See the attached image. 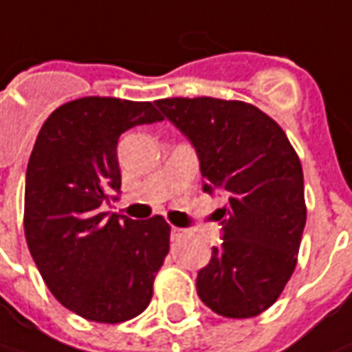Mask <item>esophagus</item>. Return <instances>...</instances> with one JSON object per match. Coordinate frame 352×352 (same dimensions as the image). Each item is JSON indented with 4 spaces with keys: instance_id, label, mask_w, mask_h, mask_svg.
Here are the masks:
<instances>
[{
    "instance_id": "34e87169",
    "label": "esophagus",
    "mask_w": 352,
    "mask_h": 352,
    "mask_svg": "<svg viewBox=\"0 0 352 352\" xmlns=\"http://www.w3.org/2000/svg\"><path fill=\"white\" fill-rule=\"evenodd\" d=\"M186 235V229H180V227H172L170 229V239L172 241H178V239H182Z\"/></svg>"
}]
</instances>
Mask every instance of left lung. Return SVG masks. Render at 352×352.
Masks as SVG:
<instances>
[{"label": "left lung", "instance_id": "8db88e82", "mask_svg": "<svg viewBox=\"0 0 352 352\" xmlns=\"http://www.w3.org/2000/svg\"><path fill=\"white\" fill-rule=\"evenodd\" d=\"M156 105L196 148L204 192L227 197L215 211L223 243L197 272V296L223 318H254L296 268L305 227L300 158L276 121L250 103L168 98Z\"/></svg>", "mask_w": 352, "mask_h": 352}]
</instances>
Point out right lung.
Listing matches in <instances>:
<instances>
[{
  "label": "right lung",
  "instance_id": "right-lung-1",
  "mask_svg": "<svg viewBox=\"0 0 352 352\" xmlns=\"http://www.w3.org/2000/svg\"><path fill=\"white\" fill-rule=\"evenodd\" d=\"M162 119L151 102L91 96L60 105L38 131L25 176V239L48 290L80 318L121 323L151 304L170 225L102 206L121 188V133Z\"/></svg>",
  "mask_w": 352,
  "mask_h": 352
}]
</instances>
